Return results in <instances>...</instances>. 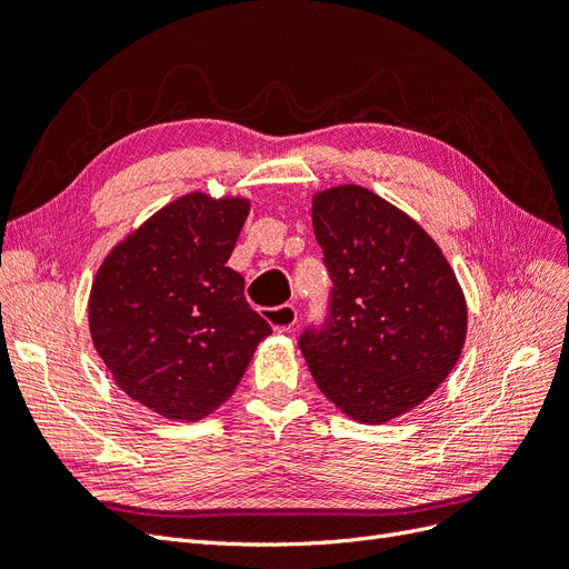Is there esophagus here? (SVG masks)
Masks as SVG:
<instances>
[{
	"mask_svg": "<svg viewBox=\"0 0 569 569\" xmlns=\"http://www.w3.org/2000/svg\"><path fill=\"white\" fill-rule=\"evenodd\" d=\"M263 318L272 325L274 332H289L291 327L297 325L299 313L291 303H282V306H274V308H263Z\"/></svg>",
	"mask_w": 569,
	"mask_h": 569,
	"instance_id": "1",
	"label": "esophagus"
}]
</instances>
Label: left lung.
Instances as JSON below:
<instances>
[{"instance_id":"1","label":"left lung","mask_w":569,"mask_h":569,"mask_svg":"<svg viewBox=\"0 0 569 569\" xmlns=\"http://www.w3.org/2000/svg\"><path fill=\"white\" fill-rule=\"evenodd\" d=\"M332 287L299 349L320 391L360 422L416 408L458 363L468 308L441 249L416 220L358 184L313 199Z\"/></svg>"}]
</instances>
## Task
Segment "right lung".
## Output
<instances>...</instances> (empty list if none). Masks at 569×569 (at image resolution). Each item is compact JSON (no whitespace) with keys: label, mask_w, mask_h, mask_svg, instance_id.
Listing matches in <instances>:
<instances>
[{"label":"right lung","mask_w":569,"mask_h":569,"mask_svg":"<svg viewBox=\"0 0 569 569\" xmlns=\"http://www.w3.org/2000/svg\"><path fill=\"white\" fill-rule=\"evenodd\" d=\"M244 199L187 194L153 213L99 268L90 295L94 349L132 401L199 420L242 380L272 330L244 299L228 258Z\"/></svg>","instance_id":"1"}]
</instances>
